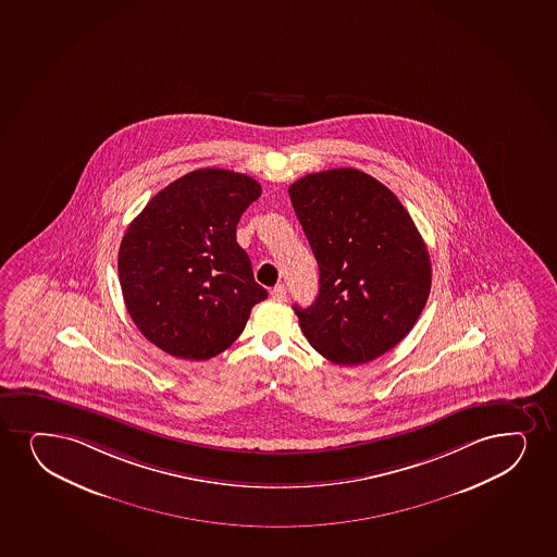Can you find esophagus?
I'll list each match as a JSON object with an SVG mask.
<instances>
[{
  "label": "esophagus",
  "instance_id": "1",
  "mask_svg": "<svg viewBox=\"0 0 557 557\" xmlns=\"http://www.w3.org/2000/svg\"><path fill=\"white\" fill-rule=\"evenodd\" d=\"M270 295H272L274 300L285 301L287 300V287H285V285H275V287L270 290Z\"/></svg>",
  "mask_w": 557,
  "mask_h": 557
}]
</instances>
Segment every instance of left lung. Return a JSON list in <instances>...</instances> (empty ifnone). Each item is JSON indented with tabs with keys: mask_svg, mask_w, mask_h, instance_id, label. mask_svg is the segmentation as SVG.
<instances>
[{
	"mask_svg": "<svg viewBox=\"0 0 557 557\" xmlns=\"http://www.w3.org/2000/svg\"><path fill=\"white\" fill-rule=\"evenodd\" d=\"M288 196L319 264V296L295 306L311 347L360 366L412 330L431 293V257L410 214L376 178L352 168L309 173Z\"/></svg>",
	"mask_w": 557,
	"mask_h": 557,
	"instance_id": "left-lung-1",
	"label": "left lung"
}]
</instances>
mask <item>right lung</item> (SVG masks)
Returning <instances> with one entry per match:
<instances>
[{
    "label": "right lung",
    "mask_w": 557,
    "mask_h": 557,
    "mask_svg": "<svg viewBox=\"0 0 557 557\" xmlns=\"http://www.w3.org/2000/svg\"><path fill=\"white\" fill-rule=\"evenodd\" d=\"M261 196L256 178L196 170L152 197L119 248L126 311L152 345L183 360H209L243 334L269 293L236 243V223Z\"/></svg>",
    "instance_id": "right-lung-1"
}]
</instances>
